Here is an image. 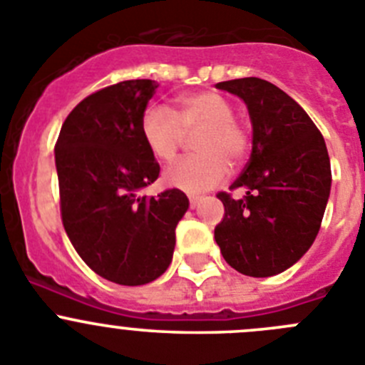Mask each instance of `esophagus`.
<instances>
[{
    "label": "esophagus",
    "instance_id": "34e87169",
    "mask_svg": "<svg viewBox=\"0 0 365 365\" xmlns=\"http://www.w3.org/2000/svg\"><path fill=\"white\" fill-rule=\"evenodd\" d=\"M200 202V197L199 195H190V206H192V208H195L197 205H199Z\"/></svg>",
    "mask_w": 365,
    "mask_h": 365
}]
</instances>
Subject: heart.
I'll return each mask as SVG.
<instances>
[{
  "label": "heart",
  "instance_id": "heart-1",
  "mask_svg": "<svg viewBox=\"0 0 365 365\" xmlns=\"http://www.w3.org/2000/svg\"><path fill=\"white\" fill-rule=\"evenodd\" d=\"M195 155L180 157L165 172L166 185L186 193H200L220 185L232 166L240 165L252 146V130L233 113V105L213 90H199L177 99V113L152 105L143 112L139 130L155 159L170 163L195 132Z\"/></svg>",
  "mask_w": 365,
  "mask_h": 365
}]
</instances>
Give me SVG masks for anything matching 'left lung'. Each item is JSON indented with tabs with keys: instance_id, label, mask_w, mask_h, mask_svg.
I'll list each match as a JSON object with an SVG mask.
<instances>
[{
	"instance_id": "left-lung-1",
	"label": "left lung",
	"mask_w": 365,
	"mask_h": 365,
	"mask_svg": "<svg viewBox=\"0 0 365 365\" xmlns=\"http://www.w3.org/2000/svg\"><path fill=\"white\" fill-rule=\"evenodd\" d=\"M246 103L253 126L248 165L219 192L224 217L215 240L224 260L242 275L272 277L297 262L320 230L331 190L322 133L286 92L259 78L217 83Z\"/></svg>"
}]
</instances>
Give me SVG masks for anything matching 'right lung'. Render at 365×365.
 Listing matches in <instances>:
<instances>
[{
  "mask_svg": "<svg viewBox=\"0 0 365 365\" xmlns=\"http://www.w3.org/2000/svg\"><path fill=\"white\" fill-rule=\"evenodd\" d=\"M130 79L90 93L65 119L56 143L61 220L86 266L110 282L141 286L166 272L175 226L188 210L180 190H139L159 177L139 123L157 90Z\"/></svg>",
  "mask_w": 365,
  "mask_h": 365,
  "instance_id": "1",
  "label": "right lung"
}]
</instances>
